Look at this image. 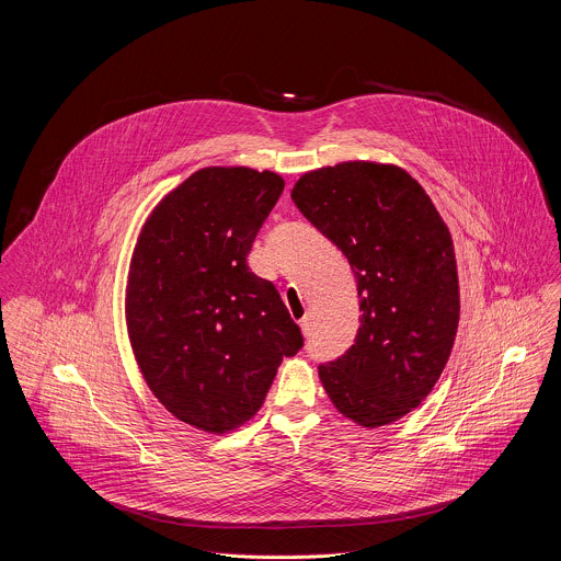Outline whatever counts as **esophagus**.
<instances>
[{
  "mask_svg": "<svg viewBox=\"0 0 561 561\" xmlns=\"http://www.w3.org/2000/svg\"><path fill=\"white\" fill-rule=\"evenodd\" d=\"M299 325H301L304 334L308 336V334H310V330H312V317H310V314H304V317L299 319Z\"/></svg>",
  "mask_w": 561,
  "mask_h": 561,
  "instance_id": "1",
  "label": "esophagus"
}]
</instances>
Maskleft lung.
<instances>
[{"mask_svg":"<svg viewBox=\"0 0 561 561\" xmlns=\"http://www.w3.org/2000/svg\"><path fill=\"white\" fill-rule=\"evenodd\" d=\"M290 198L347 257L360 297L352 347L319 365L323 390L345 419L388 425L421 405L454 347L460 295L449 229L394 164L321 167Z\"/></svg>","mask_w":561,"mask_h":561,"instance_id":"left-lung-1","label":"left lung"}]
</instances>
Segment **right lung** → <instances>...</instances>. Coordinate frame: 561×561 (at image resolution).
<instances>
[{
  "instance_id": "1",
  "label": "right lung",
  "mask_w": 561,
  "mask_h": 561,
  "mask_svg": "<svg viewBox=\"0 0 561 561\" xmlns=\"http://www.w3.org/2000/svg\"><path fill=\"white\" fill-rule=\"evenodd\" d=\"M284 192L273 171L207 167L149 216L129 271L127 330L142 377L182 423L225 434L264 403L304 336L247 257Z\"/></svg>"
}]
</instances>
